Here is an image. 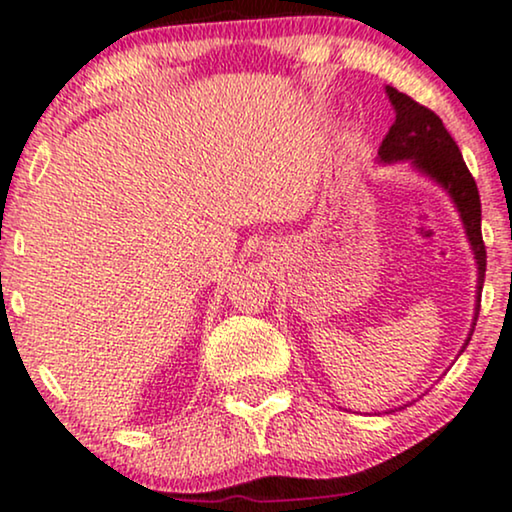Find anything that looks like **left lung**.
<instances>
[{"mask_svg": "<svg viewBox=\"0 0 512 512\" xmlns=\"http://www.w3.org/2000/svg\"><path fill=\"white\" fill-rule=\"evenodd\" d=\"M387 97L391 106H394L396 121L380 144L377 161L380 163L406 161L410 168L418 170V173L425 175L427 180L437 182V185L449 194L453 206H456L460 223L465 227V237H468L472 254H475V263H477L475 318H472L468 339H465L463 349H460V353H463L465 346L470 344L472 332H475L479 301H482L484 273H487V249H484V242H482V204H479L475 178L470 175L456 140H453L449 130L444 128V123H441L437 113L389 85H387Z\"/></svg>", "mask_w": 512, "mask_h": 512, "instance_id": "1", "label": "left lung"}]
</instances>
